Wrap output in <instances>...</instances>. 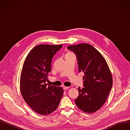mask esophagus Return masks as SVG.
<instances>
[{"label": "esophagus", "mask_w": 130, "mask_h": 130, "mask_svg": "<svg viewBox=\"0 0 130 130\" xmlns=\"http://www.w3.org/2000/svg\"><path fill=\"white\" fill-rule=\"evenodd\" d=\"M68 88H69V87H67V86H63V89L64 90H67Z\"/></svg>", "instance_id": "1"}]
</instances>
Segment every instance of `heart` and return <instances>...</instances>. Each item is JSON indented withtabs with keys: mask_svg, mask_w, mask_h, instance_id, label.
Listing matches in <instances>:
<instances>
[{
	"mask_svg": "<svg viewBox=\"0 0 130 130\" xmlns=\"http://www.w3.org/2000/svg\"><path fill=\"white\" fill-rule=\"evenodd\" d=\"M71 54V53H68L67 54Z\"/></svg>",
	"mask_w": 130,
	"mask_h": 130,
	"instance_id": "obj_1",
	"label": "heart"
}]
</instances>
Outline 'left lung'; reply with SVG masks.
Returning a JSON list of instances; mask_svg holds the SVG:
<instances>
[{
	"label": "left lung",
	"mask_w": 130,
	"mask_h": 130,
	"mask_svg": "<svg viewBox=\"0 0 130 130\" xmlns=\"http://www.w3.org/2000/svg\"><path fill=\"white\" fill-rule=\"evenodd\" d=\"M78 60L79 72L84 73L83 88L75 103L80 110L92 113L106 102L113 85L111 74L103 56L91 45L80 44L67 47Z\"/></svg>",
	"instance_id": "8db88e82"
}]
</instances>
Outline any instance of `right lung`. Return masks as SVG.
<instances>
[{
  "label": "right lung",
  "mask_w": 130,
  "mask_h": 130,
  "mask_svg": "<svg viewBox=\"0 0 130 130\" xmlns=\"http://www.w3.org/2000/svg\"><path fill=\"white\" fill-rule=\"evenodd\" d=\"M62 45H39L25 59L20 77V90L24 100L38 114H50L57 108L63 94L61 87L47 86V75L54 56Z\"/></svg>",
  "instance_id": "add662e5"
}]
</instances>
